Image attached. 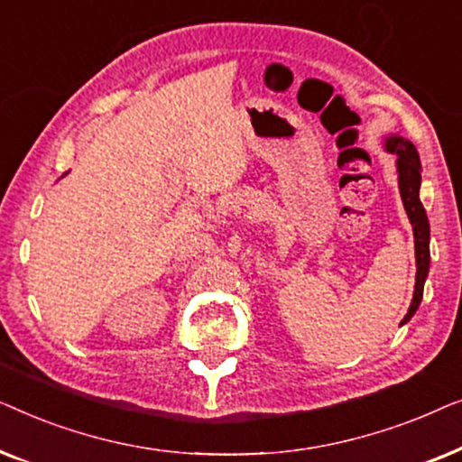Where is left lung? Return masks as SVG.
I'll return each instance as SVG.
<instances>
[{
    "label": "left lung",
    "mask_w": 462,
    "mask_h": 462,
    "mask_svg": "<svg viewBox=\"0 0 462 462\" xmlns=\"http://www.w3.org/2000/svg\"><path fill=\"white\" fill-rule=\"evenodd\" d=\"M384 149L389 153H395L397 166V185H400V195L403 201V210H406L410 225L414 231V252H416V283L414 296L410 302V309L402 324H408L412 315L419 309L422 300V290H425V280L429 275V239H431V229H429V218L425 208L420 201V160L419 151L408 138L389 134L384 136Z\"/></svg>",
    "instance_id": "8db88e82"
}]
</instances>
